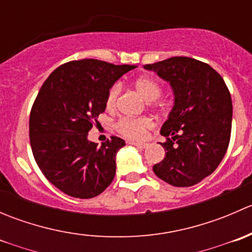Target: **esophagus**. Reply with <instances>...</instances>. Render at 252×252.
Returning a JSON list of instances; mask_svg holds the SVG:
<instances>
[{"mask_svg": "<svg viewBox=\"0 0 252 252\" xmlns=\"http://www.w3.org/2000/svg\"><path fill=\"white\" fill-rule=\"evenodd\" d=\"M129 144L134 145V146H136L138 149H145V147L147 146V144H145V142H134V141H130Z\"/></svg>", "mask_w": 252, "mask_h": 252, "instance_id": "34e87169", "label": "esophagus"}]
</instances>
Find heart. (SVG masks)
<instances>
[{
    "instance_id": "obj_1",
    "label": "heart",
    "mask_w": 252,
    "mask_h": 252,
    "mask_svg": "<svg viewBox=\"0 0 252 252\" xmlns=\"http://www.w3.org/2000/svg\"><path fill=\"white\" fill-rule=\"evenodd\" d=\"M133 85L135 90L146 101H155L161 96V85H159L156 79L151 77L144 75V77L136 78L133 81ZM119 94H121V84L114 83L108 90L107 96H106V107L108 110H112L116 106ZM152 126H154V122L149 117H138V118H126V117H124V118L118 119V122L116 123V130L128 139L142 140V139L146 138L147 131Z\"/></svg>"
}]
</instances>
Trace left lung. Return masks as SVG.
Masks as SVG:
<instances>
[{"label": "left lung", "mask_w": 252, "mask_h": 252, "mask_svg": "<svg viewBox=\"0 0 252 252\" xmlns=\"http://www.w3.org/2000/svg\"><path fill=\"white\" fill-rule=\"evenodd\" d=\"M174 93V106L161 129L166 156L154 166L173 187H192L215 172L227 152L232 131V97L223 78L207 63L171 57L146 64Z\"/></svg>", "instance_id": "8db88e82"}]
</instances>
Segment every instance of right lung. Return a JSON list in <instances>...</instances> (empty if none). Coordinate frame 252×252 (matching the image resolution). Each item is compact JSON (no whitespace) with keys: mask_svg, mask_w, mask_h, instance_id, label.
Wrapping results in <instances>:
<instances>
[{"mask_svg":"<svg viewBox=\"0 0 252 252\" xmlns=\"http://www.w3.org/2000/svg\"><path fill=\"white\" fill-rule=\"evenodd\" d=\"M134 68L93 58L70 61L42 84L30 111V146L46 179L64 194L91 199L113 180L116 154L126 142L112 136L97 146L88 133L106 110L111 86Z\"/></svg>","mask_w":252,"mask_h":252,"instance_id":"add662e5","label":"right lung"}]
</instances>
